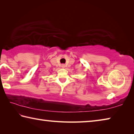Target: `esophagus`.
I'll use <instances>...</instances> for the list:
<instances>
[{"mask_svg":"<svg viewBox=\"0 0 134 134\" xmlns=\"http://www.w3.org/2000/svg\"><path fill=\"white\" fill-rule=\"evenodd\" d=\"M62 68H64L65 67V64H62Z\"/></svg>","mask_w":134,"mask_h":134,"instance_id":"obj_1","label":"esophagus"}]
</instances>
